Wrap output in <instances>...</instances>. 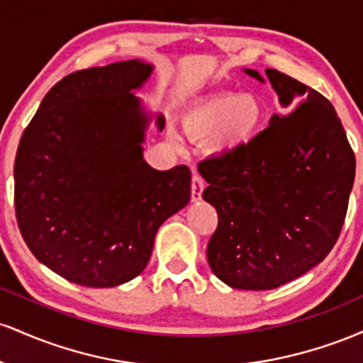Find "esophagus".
<instances>
[{"mask_svg": "<svg viewBox=\"0 0 363 363\" xmlns=\"http://www.w3.org/2000/svg\"><path fill=\"white\" fill-rule=\"evenodd\" d=\"M203 189H205V181L199 176H193V181H191V199L194 203L201 201Z\"/></svg>", "mask_w": 363, "mask_h": 363, "instance_id": "obj_1", "label": "esophagus"}]
</instances>
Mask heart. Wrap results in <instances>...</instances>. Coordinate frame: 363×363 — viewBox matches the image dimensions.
I'll use <instances>...</instances> for the list:
<instances>
[{"label": "heart", "instance_id": "1", "mask_svg": "<svg viewBox=\"0 0 363 363\" xmlns=\"http://www.w3.org/2000/svg\"><path fill=\"white\" fill-rule=\"evenodd\" d=\"M264 116V106L256 95L223 91L196 102L186 112L182 128L196 141L210 138L211 150L227 155L247 147L259 135Z\"/></svg>", "mask_w": 363, "mask_h": 363}]
</instances>
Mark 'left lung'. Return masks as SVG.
<instances>
[{
    "label": "left lung",
    "mask_w": 363,
    "mask_h": 363,
    "mask_svg": "<svg viewBox=\"0 0 363 363\" xmlns=\"http://www.w3.org/2000/svg\"><path fill=\"white\" fill-rule=\"evenodd\" d=\"M244 73L272 83L285 111L247 147L199 164L203 199L218 213L206 257L225 285L272 290L309 272L336 244L355 155L319 91L277 69H266V80L256 69Z\"/></svg>",
    "instance_id": "1"
}]
</instances>
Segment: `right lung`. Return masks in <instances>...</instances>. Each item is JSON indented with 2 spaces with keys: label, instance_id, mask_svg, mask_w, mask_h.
I'll return each mask as SVG.
<instances>
[{
  "label": "right lung",
  "instance_id": "add662e5",
  "mask_svg": "<svg viewBox=\"0 0 363 363\" xmlns=\"http://www.w3.org/2000/svg\"><path fill=\"white\" fill-rule=\"evenodd\" d=\"M153 65L140 60L82 69L40 102L15 158V210L25 244L68 281L123 285L147 268L160 225L191 198V170L150 167L148 124L165 119L135 91Z\"/></svg>",
  "mask_w": 363,
  "mask_h": 363
}]
</instances>
